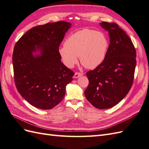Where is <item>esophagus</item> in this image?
<instances>
[{
    "label": "esophagus",
    "instance_id": "esophagus-1",
    "mask_svg": "<svg viewBox=\"0 0 149 149\" xmlns=\"http://www.w3.org/2000/svg\"><path fill=\"white\" fill-rule=\"evenodd\" d=\"M82 75H83V73H81V72H75V74H74V77L75 78H78V77H81Z\"/></svg>",
    "mask_w": 149,
    "mask_h": 149
}]
</instances>
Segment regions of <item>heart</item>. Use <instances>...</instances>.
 <instances>
[{"label": "heart", "mask_w": 149, "mask_h": 149, "mask_svg": "<svg viewBox=\"0 0 149 149\" xmlns=\"http://www.w3.org/2000/svg\"><path fill=\"white\" fill-rule=\"evenodd\" d=\"M108 47V39L103 32L84 29L69 36L64 47L59 49V54L68 68L77 63L79 56L84 67L94 69L104 61Z\"/></svg>", "instance_id": "obj_1"}]
</instances>
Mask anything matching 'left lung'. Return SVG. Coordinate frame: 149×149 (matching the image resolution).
I'll use <instances>...</instances> for the list:
<instances>
[{
	"mask_svg": "<svg viewBox=\"0 0 149 149\" xmlns=\"http://www.w3.org/2000/svg\"><path fill=\"white\" fill-rule=\"evenodd\" d=\"M109 33L110 45L102 63L86 75L89 84L85 91L87 100L98 109L114 107L132 87L136 68V49L131 39L115 23L102 22Z\"/></svg>",
	"mask_w": 149,
	"mask_h": 149,
	"instance_id": "8db88e82",
	"label": "left lung"
}]
</instances>
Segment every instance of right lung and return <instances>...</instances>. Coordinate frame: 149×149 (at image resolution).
Masks as SVG:
<instances>
[{
	"instance_id": "right-lung-1",
	"label": "right lung",
	"mask_w": 149,
	"mask_h": 149,
	"mask_svg": "<svg viewBox=\"0 0 149 149\" xmlns=\"http://www.w3.org/2000/svg\"><path fill=\"white\" fill-rule=\"evenodd\" d=\"M71 25L59 21L36 26L15 45V85L19 94L36 108L49 110L57 106L64 97L65 86L72 80L74 72L61 62L58 52Z\"/></svg>"
}]
</instances>
